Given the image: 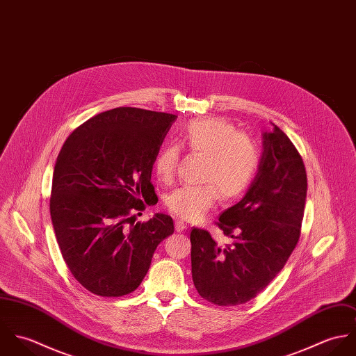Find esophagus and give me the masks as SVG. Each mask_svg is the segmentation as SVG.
Here are the masks:
<instances>
[{"label":"esophagus","mask_w":356,"mask_h":356,"mask_svg":"<svg viewBox=\"0 0 356 356\" xmlns=\"http://www.w3.org/2000/svg\"><path fill=\"white\" fill-rule=\"evenodd\" d=\"M186 223H184L182 220H175V230L178 232V233H181V232H184V230H186Z\"/></svg>","instance_id":"34e87169"}]
</instances>
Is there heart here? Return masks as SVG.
Returning a JSON list of instances; mask_svg holds the SVG:
<instances>
[{"instance_id": "heart-1", "label": "heart", "mask_w": 356, "mask_h": 356, "mask_svg": "<svg viewBox=\"0 0 356 356\" xmlns=\"http://www.w3.org/2000/svg\"><path fill=\"white\" fill-rule=\"evenodd\" d=\"M179 145L205 157L202 185L181 186L165 199L167 209L184 219L203 218L219 197L232 200L243 195L254 181L260 164V149L252 137L237 131L220 118L192 120L179 137ZM179 148L165 145L156 154L153 170L159 181L168 184L175 177Z\"/></svg>"}]
</instances>
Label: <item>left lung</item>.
I'll return each instance as SVG.
<instances>
[{
	"mask_svg": "<svg viewBox=\"0 0 356 356\" xmlns=\"http://www.w3.org/2000/svg\"><path fill=\"white\" fill-rule=\"evenodd\" d=\"M263 134L257 174L240 203L215 222L230 244L193 227L192 278L199 295L216 305L256 298L284 268L300 238L307 196L305 163L275 124Z\"/></svg>",
	"mask_w": 356,
	"mask_h": 356,
	"instance_id": "obj_1",
	"label": "left lung"
}]
</instances>
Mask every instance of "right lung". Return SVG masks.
Listing matches in <instances>:
<instances>
[{
  "label": "right lung",
  "instance_id": "1",
  "mask_svg": "<svg viewBox=\"0 0 356 356\" xmlns=\"http://www.w3.org/2000/svg\"><path fill=\"white\" fill-rule=\"evenodd\" d=\"M177 119L133 106L102 112L76 127L57 156L51 216L74 278L102 298L134 292L157 245L174 233L172 218L136 223L154 195L153 160Z\"/></svg>",
  "mask_w": 356,
  "mask_h": 356
}]
</instances>
